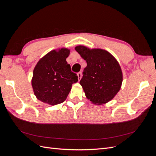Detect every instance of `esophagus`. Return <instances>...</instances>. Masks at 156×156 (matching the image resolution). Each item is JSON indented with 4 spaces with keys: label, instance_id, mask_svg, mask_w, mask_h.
<instances>
[{
    "label": "esophagus",
    "instance_id": "obj_1",
    "mask_svg": "<svg viewBox=\"0 0 156 156\" xmlns=\"http://www.w3.org/2000/svg\"><path fill=\"white\" fill-rule=\"evenodd\" d=\"M77 77H78L79 81H80V80H81V77H82V73L81 72H79L77 73Z\"/></svg>",
    "mask_w": 156,
    "mask_h": 156
}]
</instances>
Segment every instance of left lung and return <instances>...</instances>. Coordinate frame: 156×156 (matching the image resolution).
Returning <instances> with one entry per match:
<instances>
[{
  "label": "left lung",
  "mask_w": 156,
  "mask_h": 156,
  "mask_svg": "<svg viewBox=\"0 0 156 156\" xmlns=\"http://www.w3.org/2000/svg\"><path fill=\"white\" fill-rule=\"evenodd\" d=\"M86 60L80 84L86 97L94 104L103 105L112 100L120 90L123 75L117 60L109 52L86 46L75 48Z\"/></svg>",
  "instance_id": "left-lung-1"
}]
</instances>
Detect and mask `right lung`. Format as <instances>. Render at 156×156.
<instances>
[{
  "label": "right lung",
  "instance_id": "obj_1",
  "mask_svg": "<svg viewBox=\"0 0 156 156\" xmlns=\"http://www.w3.org/2000/svg\"><path fill=\"white\" fill-rule=\"evenodd\" d=\"M69 53L67 48L53 50L37 62L31 81L37 100L51 105L66 100L72 84L78 81L77 74L66 62Z\"/></svg>",
  "mask_w": 156,
  "mask_h": 156
}]
</instances>
